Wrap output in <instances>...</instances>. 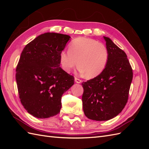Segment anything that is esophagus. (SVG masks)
<instances>
[{
    "mask_svg": "<svg viewBox=\"0 0 149 149\" xmlns=\"http://www.w3.org/2000/svg\"><path fill=\"white\" fill-rule=\"evenodd\" d=\"M74 80H75V82H76V83H81V81H82L81 80L78 79V78H74Z\"/></svg>",
    "mask_w": 149,
    "mask_h": 149,
    "instance_id": "esophagus-1",
    "label": "esophagus"
}]
</instances>
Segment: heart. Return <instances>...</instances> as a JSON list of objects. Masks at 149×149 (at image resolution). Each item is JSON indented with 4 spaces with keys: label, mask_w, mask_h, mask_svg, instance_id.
Segmentation results:
<instances>
[{
    "label": "heart",
    "mask_w": 149,
    "mask_h": 149,
    "mask_svg": "<svg viewBox=\"0 0 149 149\" xmlns=\"http://www.w3.org/2000/svg\"><path fill=\"white\" fill-rule=\"evenodd\" d=\"M109 53L104 45L93 38L79 37L74 39L69 45V50L60 53L62 68L70 72L78 65L80 73L88 78L100 75L107 65Z\"/></svg>",
    "instance_id": "b5f03b06"
}]
</instances>
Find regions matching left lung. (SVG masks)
Wrapping results in <instances>:
<instances>
[{
    "instance_id": "left-lung-1",
    "label": "left lung",
    "mask_w": 149,
    "mask_h": 149,
    "mask_svg": "<svg viewBox=\"0 0 149 149\" xmlns=\"http://www.w3.org/2000/svg\"><path fill=\"white\" fill-rule=\"evenodd\" d=\"M104 38L109 53L105 69L99 76L81 84L84 113L88 119L97 121L111 119L123 111L133 77L125 53L109 38Z\"/></svg>"
}]
</instances>
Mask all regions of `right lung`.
<instances>
[{
	"label": "right lung",
	"mask_w": 149,
	"mask_h": 149,
	"mask_svg": "<svg viewBox=\"0 0 149 149\" xmlns=\"http://www.w3.org/2000/svg\"><path fill=\"white\" fill-rule=\"evenodd\" d=\"M70 38L43 33L21 53L15 75L18 92L22 104L35 118H48L59 113L63 94L74 84V78L60 66V53Z\"/></svg>",
	"instance_id": "add662e5"
}]
</instances>
